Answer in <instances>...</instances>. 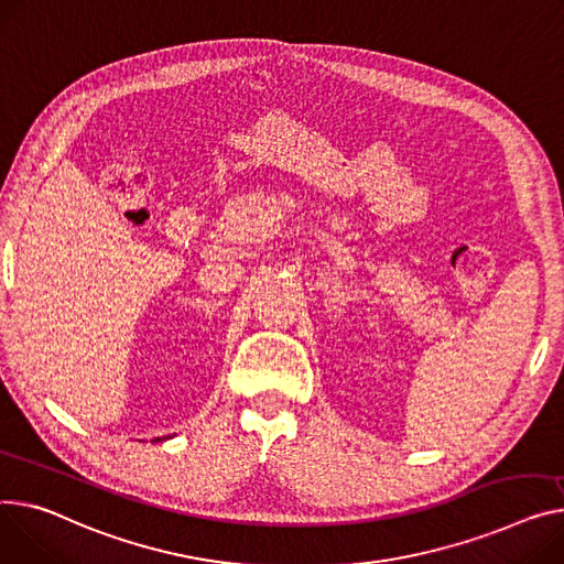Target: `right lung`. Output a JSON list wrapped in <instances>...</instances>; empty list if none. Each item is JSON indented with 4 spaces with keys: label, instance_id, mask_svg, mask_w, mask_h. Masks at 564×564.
<instances>
[{
    "label": "right lung",
    "instance_id": "add662e5",
    "mask_svg": "<svg viewBox=\"0 0 564 564\" xmlns=\"http://www.w3.org/2000/svg\"><path fill=\"white\" fill-rule=\"evenodd\" d=\"M156 440H159V437H156Z\"/></svg>",
    "mask_w": 564,
    "mask_h": 564
}]
</instances>
